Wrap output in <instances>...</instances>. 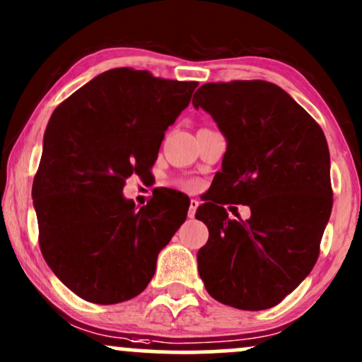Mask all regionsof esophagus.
Returning <instances> with one entry per match:
<instances>
[{
    "instance_id": "obj_1",
    "label": "esophagus",
    "mask_w": 362,
    "mask_h": 362,
    "mask_svg": "<svg viewBox=\"0 0 362 362\" xmlns=\"http://www.w3.org/2000/svg\"><path fill=\"white\" fill-rule=\"evenodd\" d=\"M197 207H199V201L192 199V201H190V206H189V218L190 219H192L195 216V211H197Z\"/></svg>"
}]
</instances>
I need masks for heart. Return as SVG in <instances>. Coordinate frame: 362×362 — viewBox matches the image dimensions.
<instances>
[{"instance_id": "heart-1", "label": "heart", "mask_w": 362, "mask_h": 362, "mask_svg": "<svg viewBox=\"0 0 362 362\" xmlns=\"http://www.w3.org/2000/svg\"><path fill=\"white\" fill-rule=\"evenodd\" d=\"M187 187H189V189H194V184H192V182H189V184H187Z\"/></svg>"}]
</instances>
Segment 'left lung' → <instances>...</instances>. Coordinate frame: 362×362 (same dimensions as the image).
<instances>
[{
	"label": "left lung",
	"instance_id": "left-lung-1",
	"mask_svg": "<svg viewBox=\"0 0 362 362\" xmlns=\"http://www.w3.org/2000/svg\"><path fill=\"white\" fill-rule=\"evenodd\" d=\"M226 138L221 172L195 218L209 240L197 252L207 293L238 310H267L301 284L318 259L332 213L330 153L322 127L269 81L206 83L194 95ZM224 204L251 218L230 220Z\"/></svg>",
	"mask_w": 362,
	"mask_h": 362
}]
</instances>
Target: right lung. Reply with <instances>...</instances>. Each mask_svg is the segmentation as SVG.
<instances>
[{
	"label": "right lung",
	"mask_w": 362,
	"mask_h": 362,
	"mask_svg": "<svg viewBox=\"0 0 362 362\" xmlns=\"http://www.w3.org/2000/svg\"><path fill=\"white\" fill-rule=\"evenodd\" d=\"M195 86L115 68L52 112L32 187L39 243L57 279L83 300L115 305L143 293L185 221L184 194L177 202L153 195L138 209L122 189L155 165Z\"/></svg>",
	"instance_id": "add662e5"
}]
</instances>
